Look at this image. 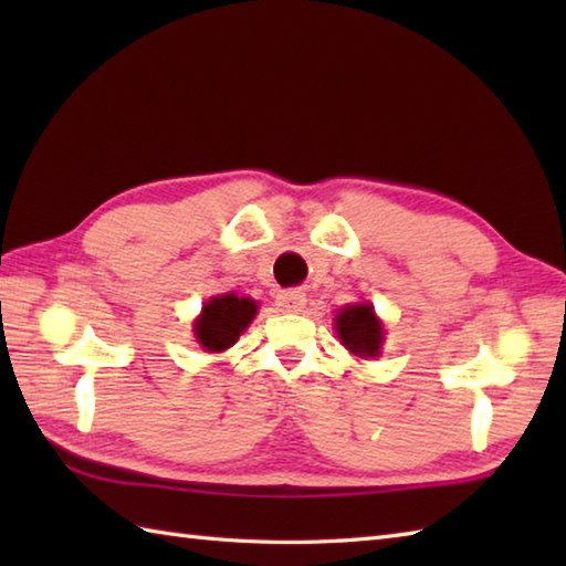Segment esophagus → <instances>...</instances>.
<instances>
[{
	"label": "esophagus",
	"mask_w": 566,
	"mask_h": 566,
	"mask_svg": "<svg viewBox=\"0 0 566 566\" xmlns=\"http://www.w3.org/2000/svg\"><path fill=\"white\" fill-rule=\"evenodd\" d=\"M274 302H276V306H280L282 311H290V314H296V311L304 308L306 294L298 292V290H286V292L276 294Z\"/></svg>",
	"instance_id": "esophagus-1"
}]
</instances>
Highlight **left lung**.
Here are the masks:
<instances>
[{
	"label": "left lung",
	"mask_w": 566,
	"mask_h": 566,
	"mask_svg": "<svg viewBox=\"0 0 566 566\" xmlns=\"http://www.w3.org/2000/svg\"><path fill=\"white\" fill-rule=\"evenodd\" d=\"M335 331L340 343L357 357H379L384 343L381 321L371 304H350L335 316Z\"/></svg>",
	"instance_id": "obj_1"
}]
</instances>
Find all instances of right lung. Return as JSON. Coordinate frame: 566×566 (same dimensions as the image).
Here are the masks:
<instances>
[{
    "instance_id": "1",
    "label": "right lung",
    "mask_w": 566,
    "mask_h": 566,
    "mask_svg": "<svg viewBox=\"0 0 566 566\" xmlns=\"http://www.w3.org/2000/svg\"><path fill=\"white\" fill-rule=\"evenodd\" d=\"M255 314L258 304L248 296H213L203 304L199 318L195 321L197 343L209 353H223L235 345L240 333L250 326Z\"/></svg>"
}]
</instances>
